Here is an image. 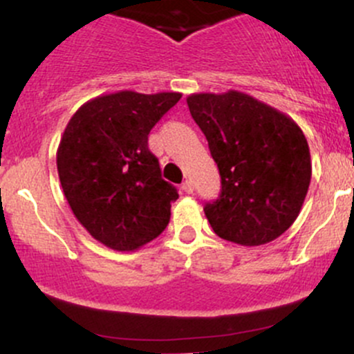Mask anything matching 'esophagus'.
Wrapping results in <instances>:
<instances>
[{
	"label": "esophagus",
	"instance_id": "34e87169",
	"mask_svg": "<svg viewBox=\"0 0 354 354\" xmlns=\"http://www.w3.org/2000/svg\"><path fill=\"white\" fill-rule=\"evenodd\" d=\"M181 188H183V192L193 193V183L189 180H185L183 183H181Z\"/></svg>",
	"mask_w": 354,
	"mask_h": 354
}]
</instances>
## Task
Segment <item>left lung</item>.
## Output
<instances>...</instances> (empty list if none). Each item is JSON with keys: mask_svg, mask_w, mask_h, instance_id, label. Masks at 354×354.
Listing matches in <instances>:
<instances>
[{"mask_svg": "<svg viewBox=\"0 0 354 354\" xmlns=\"http://www.w3.org/2000/svg\"><path fill=\"white\" fill-rule=\"evenodd\" d=\"M189 113L208 140L222 192L205 217L222 239L271 243L302 210L312 176L302 129L283 111L243 91L193 93Z\"/></svg>", "mask_w": 354, "mask_h": 354, "instance_id": "obj_1", "label": "left lung"}]
</instances>
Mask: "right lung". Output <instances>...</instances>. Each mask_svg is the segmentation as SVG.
Instances as JSON below:
<instances>
[{
	"label": "right lung",
	"mask_w": 354,
	"mask_h": 354,
	"mask_svg": "<svg viewBox=\"0 0 354 354\" xmlns=\"http://www.w3.org/2000/svg\"><path fill=\"white\" fill-rule=\"evenodd\" d=\"M181 93L124 91L76 110L57 147V173L74 217L113 251H136L166 229L178 192L161 178L147 136Z\"/></svg>",
	"instance_id": "add662e5"
}]
</instances>
